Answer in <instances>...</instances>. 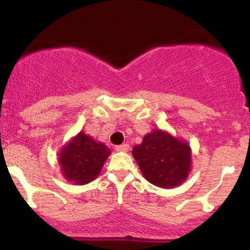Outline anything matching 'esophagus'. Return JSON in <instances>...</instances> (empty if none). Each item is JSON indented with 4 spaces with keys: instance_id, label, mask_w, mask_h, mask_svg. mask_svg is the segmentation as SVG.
I'll return each mask as SVG.
<instances>
[{
    "instance_id": "esophagus-1",
    "label": "esophagus",
    "mask_w": 250,
    "mask_h": 250,
    "mask_svg": "<svg viewBox=\"0 0 250 250\" xmlns=\"http://www.w3.org/2000/svg\"><path fill=\"white\" fill-rule=\"evenodd\" d=\"M115 150H117V151H128L129 150V145H127V143H123V145L116 146Z\"/></svg>"
}]
</instances>
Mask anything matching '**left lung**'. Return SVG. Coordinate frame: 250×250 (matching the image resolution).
Returning a JSON list of instances; mask_svg holds the SVG:
<instances>
[{
    "instance_id": "obj_1",
    "label": "left lung",
    "mask_w": 250,
    "mask_h": 250,
    "mask_svg": "<svg viewBox=\"0 0 250 250\" xmlns=\"http://www.w3.org/2000/svg\"><path fill=\"white\" fill-rule=\"evenodd\" d=\"M133 156L147 181L161 188L181 185L190 169L189 146L162 130L146 135Z\"/></svg>"
}]
</instances>
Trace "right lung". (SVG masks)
Returning a JSON list of instances; mask_svg holds the SVG:
<instances>
[{
  "label": "right lung",
  "instance_id": "add662e5",
  "mask_svg": "<svg viewBox=\"0 0 250 250\" xmlns=\"http://www.w3.org/2000/svg\"><path fill=\"white\" fill-rule=\"evenodd\" d=\"M109 155L110 149L107 146L80 131L62 149L59 161L65 179L85 185L96 179Z\"/></svg>",
  "mask_w": 250,
  "mask_h": 250
}]
</instances>
